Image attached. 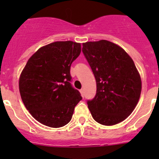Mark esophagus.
Here are the masks:
<instances>
[{
    "label": "esophagus",
    "instance_id": "34e87169",
    "mask_svg": "<svg viewBox=\"0 0 159 159\" xmlns=\"http://www.w3.org/2000/svg\"><path fill=\"white\" fill-rule=\"evenodd\" d=\"M80 92H81V96H84V90L83 89H81L80 90Z\"/></svg>",
    "mask_w": 159,
    "mask_h": 159
}]
</instances>
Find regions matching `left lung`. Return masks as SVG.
I'll use <instances>...</instances> for the list:
<instances>
[{"label": "left lung", "instance_id": "left-lung-1", "mask_svg": "<svg viewBox=\"0 0 159 159\" xmlns=\"http://www.w3.org/2000/svg\"><path fill=\"white\" fill-rule=\"evenodd\" d=\"M82 47L97 84L94 98L87 101L93 118L103 125L124 121L137 105L142 91L134 61L124 49L106 40L84 43Z\"/></svg>", "mask_w": 159, "mask_h": 159}]
</instances>
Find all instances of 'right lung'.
Masks as SVG:
<instances>
[{
  "instance_id": "1",
  "label": "right lung",
  "mask_w": 159,
  "mask_h": 159,
  "mask_svg": "<svg viewBox=\"0 0 159 159\" xmlns=\"http://www.w3.org/2000/svg\"><path fill=\"white\" fill-rule=\"evenodd\" d=\"M81 44L56 41L41 48L30 57L19 79L20 97L30 114L41 124L63 127L70 121L82 99L70 84L72 62Z\"/></svg>"
}]
</instances>
